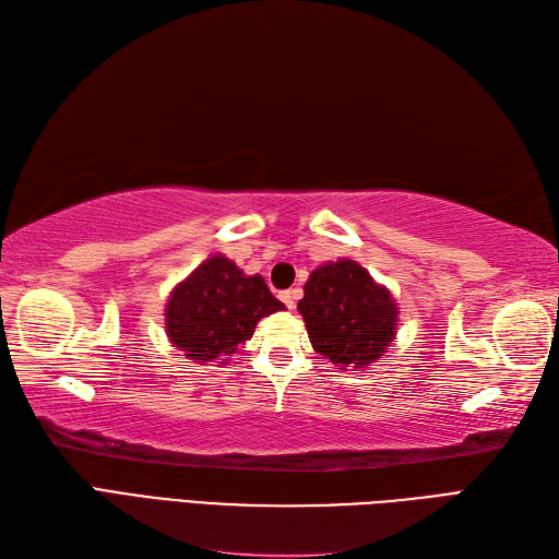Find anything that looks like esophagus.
<instances>
[{"instance_id": "1", "label": "esophagus", "mask_w": 559, "mask_h": 559, "mask_svg": "<svg viewBox=\"0 0 559 559\" xmlns=\"http://www.w3.org/2000/svg\"><path fill=\"white\" fill-rule=\"evenodd\" d=\"M280 298H282V302L289 310H294L296 308V302H298V298H300V289H289V292H282L280 294Z\"/></svg>"}]
</instances>
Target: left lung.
I'll return each instance as SVG.
<instances>
[{
  "instance_id": "left-lung-1",
  "label": "left lung",
  "mask_w": 559,
  "mask_h": 559,
  "mask_svg": "<svg viewBox=\"0 0 559 559\" xmlns=\"http://www.w3.org/2000/svg\"><path fill=\"white\" fill-rule=\"evenodd\" d=\"M302 292L298 312L306 319L310 343L341 370L370 366L394 343L399 321L394 296L357 261L319 265Z\"/></svg>"
}]
</instances>
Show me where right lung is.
<instances>
[{
    "mask_svg": "<svg viewBox=\"0 0 559 559\" xmlns=\"http://www.w3.org/2000/svg\"><path fill=\"white\" fill-rule=\"evenodd\" d=\"M284 310L261 275H245L230 259L202 261L165 306V331L186 359L226 364L267 314Z\"/></svg>",
    "mask_w": 559,
    "mask_h": 559,
    "instance_id": "add662e5",
    "label": "right lung"
}]
</instances>
